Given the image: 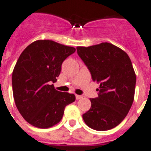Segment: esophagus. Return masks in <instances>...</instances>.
I'll return each instance as SVG.
<instances>
[{"label":"esophagus","mask_w":151,"mask_h":151,"mask_svg":"<svg viewBox=\"0 0 151 151\" xmlns=\"http://www.w3.org/2000/svg\"><path fill=\"white\" fill-rule=\"evenodd\" d=\"M82 99L81 95H76V99H78H78Z\"/></svg>","instance_id":"34e87169"}]
</instances>
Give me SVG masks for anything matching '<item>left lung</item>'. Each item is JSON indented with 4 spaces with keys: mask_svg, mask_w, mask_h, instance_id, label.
<instances>
[{
    "mask_svg": "<svg viewBox=\"0 0 151 151\" xmlns=\"http://www.w3.org/2000/svg\"><path fill=\"white\" fill-rule=\"evenodd\" d=\"M78 56L99 84V96L91 99V109L83 115L88 127L98 131L118 126L130 109L135 93L136 74L123 50L109 42L77 47Z\"/></svg>",
    "mask_w": 151,
    "mask_h": 151,
    "instance_id": "left-lung-1",
    "label": "left lung"
}]
</instances>
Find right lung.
<instances>
[{"instance_id": "right-lung-1", "label": "right lung", "mask_w": 151, "mask_h": 151, "mask_svg": "<svg viewBox=\"0 0 151 151\" xmlns=\"http://www.w3.org/2000/svg\"><path fill=\"white\" fill-rule=\"evenodd\" d=\"M76 49L52 40H37L24 50L12 73L16 107L34 127L46 129L57 124L75 95L56 91L53 83L63 61Z\"/></svg>"}]
</instances>
